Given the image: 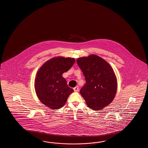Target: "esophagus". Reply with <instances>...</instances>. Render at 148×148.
<instances>
[{"mask_svg": "<svg viewBox=\"0 0 148 148\" xmlns=\"http://www.w3.org/2000/svg\"><path fill=\"white\" fill-rule=\"evenodd\" d=\"M73 89H74V90L75 92H77V91H79V87L77 86L75 87Z\"/></svg>", "mask_w": 148, "mask_h": 148, "instance_id": "obj_1", "label": "esophagus"}]
</instances>
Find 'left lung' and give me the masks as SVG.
Returning a JSON list of instances; mask_svg holds the SVG:
<instances>
[{
    "label": "left lung",
    "instance_id": "8db88e82",
    "mask_svg": "<svg viewBox=\"0 0 148 148\" xmlns=\"http://www.w3.org/2000/svg\"><path fill=\"white\" fill-rule=\"evenodd\" d=\"M77 62L86 81L80 92L87 106L99 110L109 105L115 97L117 87L112 67L96 55L78 58Z\"/></svg>",
    "mask_w": 148,
    "mask_h": 148
}]
</instances>
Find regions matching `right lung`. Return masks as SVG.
<instances>
[{"label":"right lung","mask_w":148,"mask_h":148,"mask_svg":"<svg viewBox=\"0 0 148 148\" xmlns=\"http://www.w3.org/2000/svg\"><path fill=\"white\" fill-rule=\"evenodd\" d=\"M75 61L74 58L55 57L45 62L36 73L34 87L37 97L43 104L52 109H58L66 104L74 90L68 86L63 73Z\"/></svg>","instance_id":"add662e5"}]
</instances>
